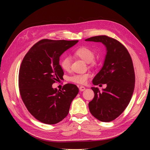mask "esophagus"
<instances>
[{"mask_svg": "<svg viewBox=\"0 0 150 150\" xmlns=\"http://www.w3.org/2000/svg\"><path fill=\"white\" fill-rule=\"evenodd\" d=\"M79 88V90L81 91H84L86 89L85 87H84V86H80Z\"/></svg>", "mask_w": 150, "mask_h": 150, "instance_id": "esophagus-1", "label": "esophagus"}]
</instances>
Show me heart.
I'll list each match as a JSON object with an SVG mask.
<instances>
[{
  "mask_svg": "<svg viewBox=\"0 0 150 150\" xmlns=\"http://www.w3.org/2000/svg\"><path fill=\"white\" fill-rule=\"evenodd\" d=\"M74 55L80 58L84 62L90 63L91 65L94 66L96 64V62L93 59L94 57V52L92 49L87 47H81L75 50L74 52ZM61 67L62 69L65 71H69L71 67V59L70 57L65 56L63 57L60 62ZM89 77V74H76L71 77L69 80L72 82L78 84H85Z\"/></svg>",
  "mask_w": 150,
  "mask_h": 150,
  "instance_id": "heart-1",
  "label": "heart"
}]
</instances>
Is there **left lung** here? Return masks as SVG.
I'll return each mask as SVG.
<instances>
[{
  "label": "left lung",
  "mask_w": 150,
  "mask_h": 150,
  "mask_svg": "<svg viewBox=\"0 0 150 150\" xmlns=\"http://www.w3.org/2000/svg\"><path fill=\"white\" fill-rule=\"evenodd\" d=\"M85 40L101 42L106 48L103 66L93 84H106L107 86L102 92L98 88H91L94 97L89 103V109L98 120L110 122L125 111L132 97L135 83L133 61L128 50L115 39L98 35Z\"/></svg>",
  "instance_id": "8db88e82"
}]
</instances>
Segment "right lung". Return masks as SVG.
<instances>
[{
	"instance_id": "1",
	"label": "right lung",
	"mask_w": 150,
	"mask_h": 150,
	"mask_svg": "<svg viewBox=\"0 0 150 150\" xmlns=\"http://www.w3.org/2000/svg\"><path fill=\"white\" fill-rule=\"evenodd\" d=\"M78 40L42 39L25 54L19 73V88L25 106L35 119L47 125L60 122L68 115L79 93L75 84L59 90L52 84L62 79L59 57Z\"/></svg>"
}]
</instances>
